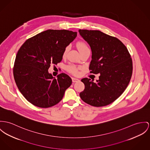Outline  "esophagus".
<instances>
[{"label":"esophagus","instance_id":"34e87169","mask_svg":"<svg viewBox=\"0 0 150 150\" xmlns=\"http://www.w3.org/2000/svg\"><path fill=\"white\" fill-rule=\"evenodd\" d=\"M72 82L75 83V82L79 81V79H77V78H72Z\"/></svg>","mask_w":150,"mask_h":150}]
</instances>
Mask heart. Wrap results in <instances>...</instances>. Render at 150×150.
<instances>
[{"mask_svg": "<svg viewBox=\"0 0 150 150\" xmlns=\"http://www.w3.org/2000/svg\"><path fill=\"white\" fill-rule=\"evenodd\" d=\"M77 47L79 50V51H81L82 50H84L85 48H87L88 47L86 45V44L84 42H78L77 43ZM68 50V47H67L63 53V57H65L66 53H67V51ZM67 70L70 72V73H72V74H78V69L74 65H69L67 67Z\"/></svg>", "mask_w": 150, "mask_h": 150, "instance_id": "heart-1", "label": "heart"}]
</instances>
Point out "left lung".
Returning a JSON list of instances; mask_svg holds the SVG:
<instances>
[{
	"label": "left lung",
	"instance_id": "obj_1",
	"mask_svg": "<svg viewBox=\"0 0 150 150\" xmlns=\"http://www.w3.org/2000/svg\"><path fill=\"white\" fill-rule=\"evenodd\" d=\"M79 32L91 49L90 72L100 74L95 82L87 78L81 80L85 88L80 97L92 106L108 105L123 93L129 84L132 74L131 56L126 47L116 38L99 30H79Z\"/></svg>",
	"mask_w": 150,
	"mask_h": 150
}]
</instances>
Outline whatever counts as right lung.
Here are the masks:
<instances>
[{
	"instance_id": "right-lung-1",
	"label": "right lung",
	"mask_w": 150,
	"mask_h": 150,
	"mask_svg": "<svg viewBox=\"0 0 150 150\" xmlns=\"http://www.w3.org/2000/svg\"><path fill=\"white\" fill-rule=\"evenodd\" d=\"M76 36V32L66 30H47L27 39L20 48L13 76L20 92L30 103L48 108L62 99L72 79L64 73L54 78L48 69L51 64L61 62L66 47Z\"/></svg>"
}]
</instances>
